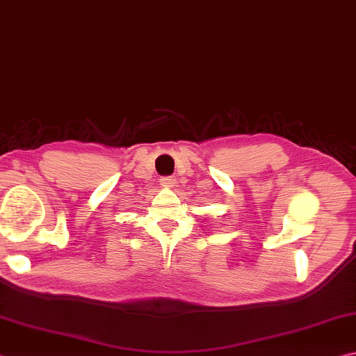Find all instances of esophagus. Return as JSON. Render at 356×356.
Segmentation results:
<instances>
[{
	"label": "esophagus",
	"mask_w": 356,
	"mask_h": 356,
	"mask_svg": "<svg viewBox=\"0 0 356 356\" xmlns=\"http://www.w3.org/2000/svg\"><path fill=\"white\" fill-rule=\"evenodd\" d=\"M175 181H177V179H175V177H164V178L161 179V183L164 184V186H168V188H170V186H173Z\"/></svg>",
	"instance_id": "34e87169"
}]
</instances>
